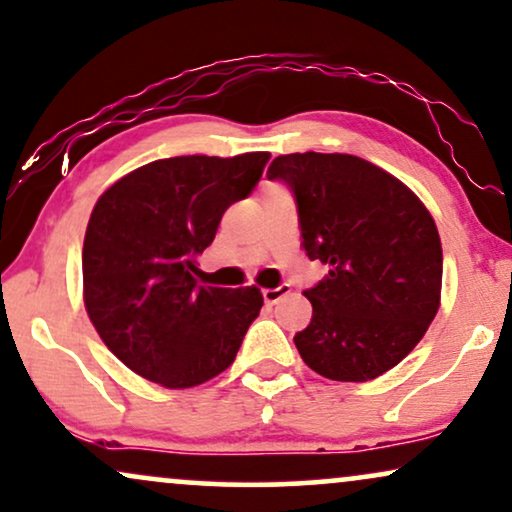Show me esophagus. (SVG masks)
<instances>
[{"instance_id": "34e87169", "label": "esophagus", "mask_w": 512, "mask_h": 512, "mask_svg": "<svg viewBox=\"0 0 512 512\" xmlns=\"http://www.w3.org/2000/svg\"><path fill=\"white\" fill-rule=\"evenodd\" d=\"M289 291H291L289 284H280V287H275V289H263V301L268 305H275L277 301H282Z\"/></svg>"}]
</instances>
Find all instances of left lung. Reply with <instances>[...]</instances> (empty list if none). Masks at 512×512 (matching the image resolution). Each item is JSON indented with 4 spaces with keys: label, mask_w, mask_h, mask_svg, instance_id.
Returning a JSON list of instances; mask_svg holds the SVG:
<instances>
[{
    "label": "left lung",
    "mask_w": 512,
    "mask_h": 512,
    "mask_svg": "<svg viewBox=\"0 0 512 512\" xmlns=\"http://www.w3.org/2000/svg\"><path fill=\"white\" fill-rule=\"evenodd\" d=\"M296 197L303 249L329 265L313 289V320L294 343L303 362L331 381L362 383L400 364L440 308L437 225L402 181L341 152L272 159Z\"/></svg>",
    "instance_id": "obj_1"
}]
</instances>
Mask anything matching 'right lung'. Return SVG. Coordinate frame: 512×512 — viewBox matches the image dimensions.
I'll return each mask as SVG.
<instances>
[{
    "mask_svg": "<svg viewBox=\"0 0 512 512\" xmlns=\"http://www.w3.org/2000/svg\"><path fill=\"white\" fill-rule=\"evenodd\" d=\"M270 152L183 155L131 171L98 197L82 249L84 308L117 360L164 388H192L235 362L261 289L197 287L195 258Z\"/></svg>",
    "mask_w": 512,
    "mask_h": 512,
    "instance_id": "add662e5",
    "label": "right lung"
}]
</instances>
